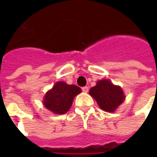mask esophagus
<instances>
[{
  "label": "esophagus",
  "instance_id": "1",
  "mask_svg": "<svg viewBox=\"0 0 157 157\" xmlns=\"http://www.w3.org/2000/svg\"><path fill=\"white\" fill-rule=\"evenodd\" d=\"M82 91H83V92H85V93H87V92L89 91V87H87V86L82 87Z\"/></svg>",
  "mask_w": 157,
  "mask_h": 157
}]
</instances>
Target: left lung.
Returning a JSON list of instances; mask_svg holds the SVG:
<instances>
[{
    "label": "left lung",
    "instance_id": "8db88e82",
    "mask_svg": "<svg viewBox=\"0 0 157 157\" xmlns=\"http://www.w3.org/2000/svg\"><path fill=\"white\" fill-rule=\"evenodd\" d=\"M90 94L95 99L101 109L107 112H115L125 98L122 89L107 79L98 81L96 86L90 90Z\"/></svg>",
    "mask_w": 157,
    "mask_h": 157
}]
</instances>
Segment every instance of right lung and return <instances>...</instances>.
Listing matches in <instances>:
<instances>
[{
	"mask_svg": "<svg viewBox=\"0 0 157 157\" xmlns=\"http://www.w3.org/2000/svg\"><path fill=\"white\" fill-rule=\"evenodd\" d=\"M81 92L80 87L58 81L53 88L46 92L43 104L55 114H65L71 108L72 101Z\"/></svg>",
	"mask_w": 157,
	"mask_h": 157,
	"instance_id": "obj_1",
	"label": "right lung"
}]
</instances>
